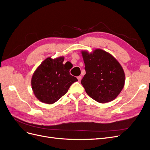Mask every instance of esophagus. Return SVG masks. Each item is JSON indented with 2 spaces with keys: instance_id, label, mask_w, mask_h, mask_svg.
<instances>
[{
  "instance_id": "esophagus-1",
  "label": "esophagus",
  "mask_w": 150,
  "mask_h": 150,
  "mask_svg": "<svg viewBox=\"0 0 150 150\" xmlns=\"http://www.w3.org/2000/svg\"><path fill=\"white\" fill-rule=\"evenodd\" d=\"M77 79H78V80H79V82H80L81 81V76H79L77 77Z\"/></svg>"
}]
</instances>
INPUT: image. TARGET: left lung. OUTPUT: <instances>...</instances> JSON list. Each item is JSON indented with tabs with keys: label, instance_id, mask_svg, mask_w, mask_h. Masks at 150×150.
<instances>
[{
	"label": "left lung",
	"instance_id": "left-lung-1",
	"mask_svg": "<svg viewBox=\"0 0 150 150\" xmlns=\"http://www.w3.org/2000/svg\"><path fill=\"white\" fill-rule=\"evenodd\" d=\"M81 54L86 74L81 83L88 95L99 103L115 99L123 89L126 80L120 62L101 49H96L91 53L81 51Z\"/></svg>",
	"mask_w": 150,
	"mask_h": 150
}]
</instances>
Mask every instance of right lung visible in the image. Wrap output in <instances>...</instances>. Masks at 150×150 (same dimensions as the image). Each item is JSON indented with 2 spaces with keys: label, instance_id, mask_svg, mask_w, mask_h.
Returning <instances> with one entry per match:
<instances>
[{
  "label": "right lung",
  "instance_id": "right-lung-1",
  "mask_svg": "<svg viewBox=\"0 0 150 150\" xmlns=\"http://www.w3.org/2000/svg\"><path fill=\"white\" fill-rule=\"evenodd\" d=\"M64 57L45 59L32 76L31 86L36 98L52 104L66 94L71 84L78 80L70 74V69L63 64Z\"/></svg>",
  "mask_w": 150,
  "mask_h": 150
}]
</instances>
